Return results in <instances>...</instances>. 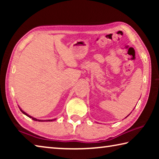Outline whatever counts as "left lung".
I'll list each match as a JSON object with an SVG mask.
<instances>
[{
    "label": "left lung",
    "instance_id": "obj_1",
    "mask_svg": "<svg viewBox=\"0 0 159 159\" xmlns=\"http://www.w3.org/2000/svg\"><path fill=\"white\" fill-rule=\"evenodd\" d=\"M130 114H129V115H130ZM129 115H128V116H129ZM128 116H126V117H128ZM126 117H125V118H126Z\"/></svg>",
    "mask_w": 159,
    "mask_h": 159
}]
</instances>
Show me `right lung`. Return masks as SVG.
I'll list each match as a JSON object with an SVG mask.
<instances>
[{
  "mask_svg": "<svg viewBox=\"0 0 159 159\" xmlns=\"http://www.w3.org/2000/svg\"><path fill=\"white\" fill-rule=\"evenodd\" d=\"M20 111L23 113L24 114H25L26 116H27L28 117H29V118H32V119H33L34 120H37V121H53V120H56V118H54V119H52V120H39V119H37V118H34V117H32V116H29V114H26V112H25L23 111V110H21V109L20 108Z\"/></svg>",
  "mask_w": 159,
  "mask_h": 159,
  "instance_id": "right-lung-1",
  "label": "right lung"
}]
</instances>
